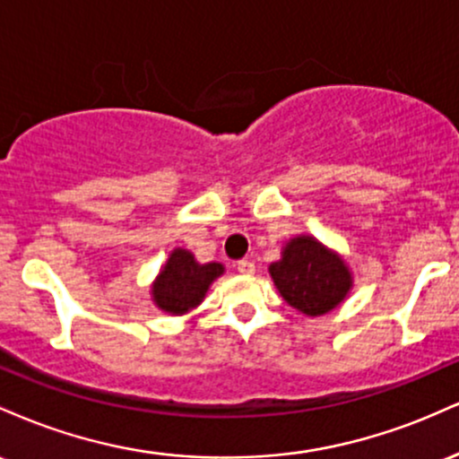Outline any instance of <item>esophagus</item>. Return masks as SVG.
Segmentation results:
<instances>
[{"label":"esophagus","instance_id":"34e87169","mask_svg":"<svg viewBox=\"0 0 459 459\" xmlns=\"http://www.w3.org/2000/svg\"><path fill=\"white\" fill-rule=\"evenodd\" d=\"M237 272L244 273V276H252V273H255V263L247 261V259L237 261Z\"/></svg>","mask_w":459,"mask_h":459}]
</instances>
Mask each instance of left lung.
<instances>
[{"mask_svg":"<svg viewBox=\"0 0 459 459\" xmlns=\"http://www.w3.org/2000/svg\"><path fill=\"white\" fill-rule=\"evenodd\" d=\"M281 296L308 317L330 313L351 289V272L336 252L315 237L299 235L282 247V259L270 265Z\"/></svg>","mask_w":459,"mask_h":459,"instance_id":"8db88e82","label":"left lung"}]
</instances>
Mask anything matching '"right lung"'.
Returning <instances> with one entry per match:
<instances>
[{"label":"right lung","instance_id":"obj_1","mask_svg":"<svg viewBox=\"0 0 459 459\" xmlns=\"http://www.w3.org/2000/svg\"><path fill=\"white\" fill-rule=\"evenodd\" d=\"M224 273L222 263H200L183 247H175L161 267L160 276L152 282V302L163 313L186 315L196 308L207 296L209 287L218 276Z\"/></svg>","mask_w":459,"mask_h":459}]
</instances>
